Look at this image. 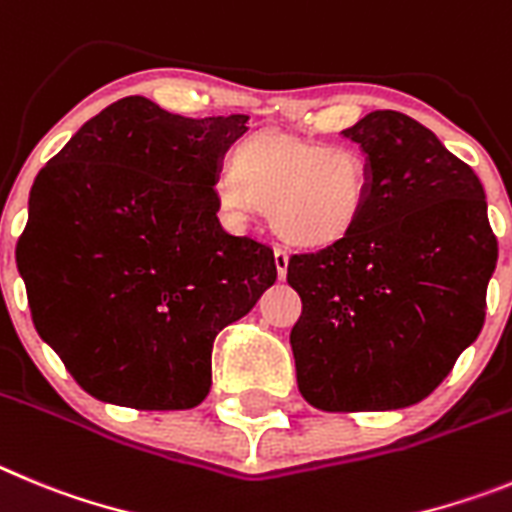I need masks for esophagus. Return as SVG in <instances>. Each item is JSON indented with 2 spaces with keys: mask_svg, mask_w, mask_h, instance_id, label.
<instances>
[{
  "mask_svg": "<svg viewBox=\"0 0 512 512\" xmlns=\"http://www.w3.org/2000/svg\"><path fill=\"white\" fill-rule=\"evenodd\" d=\"M275 267H278L280 278H285V273H288V252L283 247H275Z\"/></svg>",
  "mask_w": 512,
  "mask_h": 512,
  "instance_id": "34e87169",
  "label": "esophagus"
}]
</instances>
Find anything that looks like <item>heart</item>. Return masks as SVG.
<instances>
[{"label": "heart", "instance_id": "obj_1", "mask_svg": "<svg viewBox=\"0 0 512 512\" xmlns=\"http://www.w3.org/2000/svg\"><path fill=\"white\" fill-rule=\"evenodd\" d=\"M214 193L234 219L262 206L285 242L326 247L357 227L370 193V168L352 147L260 132L239 142L232 173L216 178Z\"/></svg>", "mask_w": 512, "mask_h": 512}]
</instances>
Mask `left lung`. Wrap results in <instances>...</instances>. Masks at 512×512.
I'll return each mask as SVG.
<instances>
[{
	"label": "left lung",
	"instance_id": "1",
	"mask_svg": "<svg viewBox=\"0 0 512 512\" xmlns=\"http://www.w3.org/2000/svg\"><path fill=\"white\" fill-rule=\"evenodd\" d=\"M344 137L365 150L370 193L347 237L290 255V347L313 408L390 411L434 393L477 339L497 237L480 178L416 119L382 109Z\"/></svg>",
	"mask_w": 512,
	"mask_h": 512
}]
</instances>
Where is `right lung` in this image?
<instances>
[{
	"label": "right lung",
	"instance_id": "add662e5",
	"mask_svg": "<svg viewBox=\"0 0 512 512\" xmlns=\"http://www.w3.org/2000/svg\"><path fill=\"white\" fill-rule=\"evenodd\" d=\"M247 114L191 119L117 101L48 160L17 239L32 324L89 395L196 408L216 334L278 278L273 250L219 224V163Z\"/></svg>",
	"mask_w": 512,
	"mask_h": 512
}]
</instances>
